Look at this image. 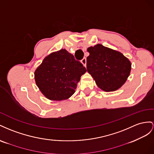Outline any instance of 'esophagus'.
<instances>
[{
	"instance_id": "34e87169",
	"label": "esophagus",
	"mask_w": 154,
	"mask_h": 154,
	"mask_svg": "<svg viewBox=\"0 0 154 154\" xmlns=\"http://www.w3.org/2000/svg\"><path fill=\"white\" fill-rule=\"evenodd\" d=\"M81 63L83 64V66H86V58H83L82 60H81Z\"/></svg>"
}]
</instances>
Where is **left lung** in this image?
<instances>
[{"mask_svg":"<svg viewBox=\"0 0 154 154\" xmlns=\"http://www.w3.org/2000/svg\"><path fill=\"white\" fill-rule=\"evenodd\" d=\"M87 71L97 86L104 91H113L123 85L129 77L131 62L121 52L102 45L87 49Z\"/></svg>","mask_w":154,"mask_h":154,"instance_id":"1","label":"left lung"}]
</instances>
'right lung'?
Returning <instances> with one entry per match:
<instances>
[{"label":"right lung","instance_id":"1","mask_svg":"<svg viewBox=\"0 0 154 154\" xmlns=\"http://www.w3.org/2000/svg\"><path fill=\"white\" fill-rule=\"evenodd\" d=\"M86 72L85 67L72 54L61 49L46 56L34 75L38 89L47 99L63 100L75 93L81 77Z\"/></svg>","mask_w":154,"mask_h":154}]
</instances>
